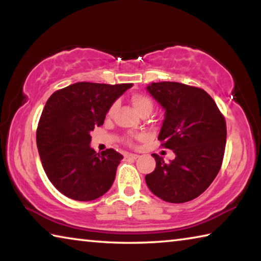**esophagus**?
I'll list each match as a JSON object with an SVG mask.
<instances>
[{"label": "esophagus", "mask_w": 261, "mask_h": 261, "mask_svg": "<svg viewBox=\"0 0 261 261\" xmlns=\"http://www.w3.org/2000/svg\"><path fill=\"white\" fill-rule=\"evenodd\" d=\"M125 158H127V159H132V160H136L137 158H138V155H137V154H131V153H126L125 154Z\"/></svg>", "instance_id": "1"}]
</instances>
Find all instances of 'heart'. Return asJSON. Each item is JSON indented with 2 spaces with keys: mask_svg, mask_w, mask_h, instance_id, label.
Instances as JSON below:
<instances>
[{
  "mask_svg": "<svg viewBox=\"0 0 261 261\" xmlns=\"http://www.w3.org/2000/svg\"><path fill=\"white\" fill-rule=\"evenodd\" d=\"M130 100H131L132 106H134V108L137 110V113H139L140 115H143L145 113L151 114V112L153 110V107H154L153 101L146 95L136 93V94H132ZM115 109H116V103L114 102L108 109V112H107L108 116H112L113 113L115 112ZM126 141L129 144H134V140H132V138H127Z\"/></svg>",
  "mask_w": 261,
  "mask_h": 261,
  "instance_id": "b5f03b06",
  "label": "heart"
}]
</instances>
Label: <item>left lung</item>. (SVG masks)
I'll list each match as a JSON object with an SVG mask.
<instances>
[{"mask_svg":"<svg viewBox=\"0 0 261 261\" xmlns=\"http://www.w3.org/2000/svg\"><path fill=\"white\" fill-rule=\"evenodd\" d=\"M165 108L158 139L173 149L170 162L153 154L156 167L145 176L148 189L160 199L182 204L194 199L213 182L222 165L227 126L215 101L202 88L175 82L147 86Z\"/></svg>","mask_w":261,"mask_h":261,"instance_id":"left-lung-1","label":"left lung"}]
</instances>
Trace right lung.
Here are the masks:
<instances>
[{"instance_id":"add662e5","label":"right lung","mask_w":261,"mask_h":261,"mask_svg":"<svg viewBox=\"0 0 261 261\" xmlns=\"http://www.w3.org/2000/svg\"><path fill=\"white\" fill-rule=\"evenodd\" d=\"M132 84L81 82L47 100L37 129V146L47 177L73 200L90 201L114 183L122 154L90 147L91 131L103 124L108 109Z\"/></svg>"}]
</instances>
